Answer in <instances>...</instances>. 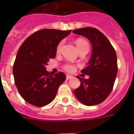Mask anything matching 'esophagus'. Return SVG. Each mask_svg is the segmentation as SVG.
<instances>
[{"mask_svg":"<svg viewBox=\"0 0 134 134\" xmlns=\"http://www.w3.org/2000/svg\"><path fill=\"white\" fill-rule=\"evenodd\" d=\"M66 78H67V80H70V79H72L73 78V76L69 75H67V77H66Z\"/></svg>","mask_w":134,"mask_h":134,"instance_id":"1","label":"esophagus"}]
</instances>
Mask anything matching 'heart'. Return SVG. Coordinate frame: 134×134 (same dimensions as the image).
I'll return each mask as SVG.
<instances>
[{
	"label": "heart",
	"mask_w": 134,
	"mask_h": 134,
	"mask_svg": "<svg viewBox=\"0 0 134 134\" xmlns=\"http://www.w3.org/2000/svg\"><path fill=\"white\" fill-rule=\"evenodd\" d=\"M75 44L76 46L77 47V49H80V48H81L82 47H83L85 45H88L87 44V42L84 39H82V38H79V39H77L75 41ZM62 46V43L60 44H59V45L57 46V51H59L60 49V48H61ZM64 70L67 71V72H74L75 70V67L74 65L72 64H65L64 66Z\"/></svg>",
	"instance_id": "1"
}]
</instances>
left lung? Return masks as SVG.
I'll return each mask as SVG.
<instances>
[{"instance_id":"obj_1","label":"left lung","mask_w":134,"mask_h":134,"mask_svg":"<svg viewBox=\"0 0 134 134\" xmlns=\"http://www.w3.org/2000/svg\"><path fill=\"white\" fill-rule=\"evenodd\" d=\"M72 32L87 38L92 44L88 66L81 70L89 78L77 76L80 85L74 94L85 105H96L105 100L112 91L118 72L116 53L106 36L97 29L82 28Z\"/></svg>"}]
</instances>
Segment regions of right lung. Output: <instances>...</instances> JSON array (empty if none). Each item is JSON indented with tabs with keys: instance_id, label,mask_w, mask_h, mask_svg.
I'll return each instance as SVG.
<instances>
[{
	"instance_id": "1",
	"label": "right lung",
	"mask_w": 134,
	"mask_h": 134,
	"mask_svg": "<svg viewBox=\"0 0 134 134\" xmlns=\"http://www.w3.org/2000/svg\"><path fill=\"white\" fill-rule=\"evenodd\" d=\"M71 31L41 29L29 36L20 47L13 75L19 94L27 103L42 107L54 99L66 75L59 72L52 76L46 65L55 57L58 44Z\"/></svg>"
}]
</instances>
